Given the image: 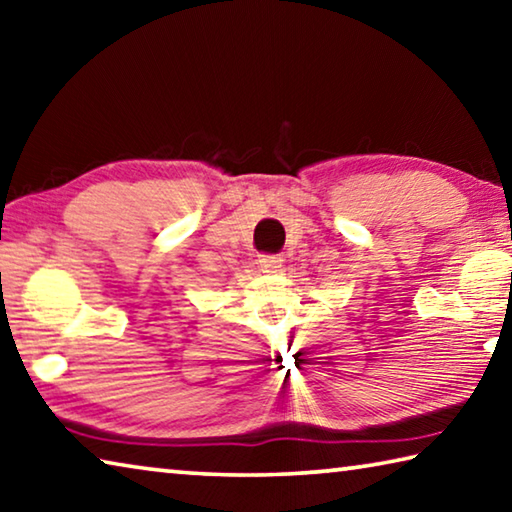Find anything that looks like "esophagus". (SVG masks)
<instances>
[{
    "label": "esophagus",
    "mask_w": 512,
    "mask_h": 512,
    "mask_svg": "<svg viewBox=\"0 0 512 512\" xmlns=\"http://www.w3.org/2000/svg\"><path fill=\"white\" fill-rule=\"evenodd\" d=\"M257 264H259V271L277 273L282 268L284 259H282V255H262V257H259Z\"/></svg>",
    "instance_id": "34e87169"
}]
</instances>
